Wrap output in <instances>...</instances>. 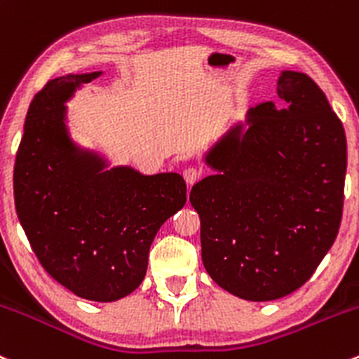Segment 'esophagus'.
Segmentation results:
<instances>
[{
	"label": "esophagus",
	"instance_id": "1",
	"mask_svg": "<svg viewBox=\"0 0 359 359\" xmlns=\"http://www.w3.org/2000/svg\"><path fill=\"white\" fill-rule=\"evenodd\" d=\"M199 177H201V170L196 168V167H187L184 170V179H186V182L192 186L194 182H198Z\"/></svg>",
	"mask_w": 359,
	"mask_h": 359
}]
</instances>
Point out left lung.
<instances>
[{
	"mask_svg": "<svg viewBox=\"0 0 359 359\" xmlns=\"http://www.w3.org/2000/svg\"><path fill=\"white\" fill-rule=\"evenodd\" d=\"M280 107L249 108L206 154L217 170L192 186L210 277L233 296L273 301L299 289L341 227L346 134L306 74L278 77Z\"/></svg>",
	"mask_w": 359,
	"mask_h": 359,
	"instance_id": "left-lung-1",
	"label": "left lung"
}]
</instances>
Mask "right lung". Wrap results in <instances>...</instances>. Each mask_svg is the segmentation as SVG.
I'll use <instances>...</instances> for the list:
<instances>
[{
    "mask_svg": "<svg viewBox=\"0 0 359 359\" xmlns=\"http://www.w3.org/2000/svg\"><path fill=\"white\" fill-rule=\"evenodd\" d=\"M103 72L48 82L30 103L13 168L18 220L43 269L75 296L111 303L141 285L151 243L186 205L179 173L107 170L70 139L65 103Z\"/></svg>",
    "mask_w": 359,
    "mask_h": 359,
    "instance_id": "add662e5",
    "label": "right lung"
}]
</instances>
